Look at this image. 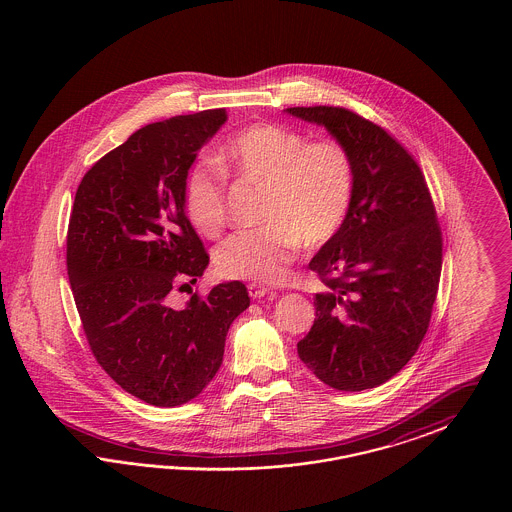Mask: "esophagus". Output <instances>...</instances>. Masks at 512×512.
Returning a JSON list of instances; mask_svg holds the SVG:
<instances>
[{
    "mask_svg": "<svg viewBox=\"0 0 512 512\" xmlns=\"http://www.w3.org/2000/svg\"><path fill=\"white\" fill-rule=\"evenodd\" d=\"M247 292H249V295H251L253 299H261V297H265L267 293H270V288L265 286V284H261V282H251V284L247 286Z\"/></svg>",
    "mask_w": 512,
    "mask_h": 512,
    "instance_id": "obj_1",
    "label": "esophagus"
}]
</instances>
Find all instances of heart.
<instances>
[{
    "label": "heart",
    "instance_id": "b5f03b06",
    "mask_svg": "<svg viewBox=\"0 0 512 512\" xmlns=\"http://www.w3.org/2000/svg\"><path fill=\"white\" fill-rule=\"evenodd\" d=\"M220 167L240 182L263 188L261 228L242 230L217 247L215 265L226 278L276 282L299 245L330 242L349 213L355 165L338 140L309 138L284 124L255 122L236 132L217 155ZM184 205L203 236L226 224L224 174L211 161L195 163L186 176Z\"/></svg>",
    "mask_w": 512,
    "mask_h": 512
}]
</instances>
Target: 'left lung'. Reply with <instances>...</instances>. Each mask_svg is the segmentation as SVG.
<instances>
[{
    "label": "left lung",
    "instance_id": "8db88e82",
    "mask_svg": "<svg viewBox=\"0 0 512 512\" xmlns=\"http://www.w3.org/2000/svg\"><path fill=\"white\" fill-rule=\"evenodd\" d=\"M349 149L355 186L338 234L309 268L324 290L299 359L326 386L363 391L388 382L424 338L441 274V230L424 174L390 134L343 107H290Z\"/></svg>",
    "mask_w": 512,
    "mask_h": 512
}]
</instances>
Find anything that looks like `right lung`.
Here are the masks:
<instances>
[{"mask_svg":"<svg viewBox=\"0 0 512 512\" xmlns=\"http://www.w3.org/2000/svg\"><path fill=\"white\" fill-rule=\"evenodd\" d=\"M226 119L211 109L147 124L101 157L74 195L67 270L84 334L122 390L155 407L184 405L209 386L230 324L249 307L238 280L184 305L172 297L209 265L184 186Z\"/></svg>","mask_w":512,"mask_h":512,"instance_id":"obj_1","label":"right lung"}]
</instances>
